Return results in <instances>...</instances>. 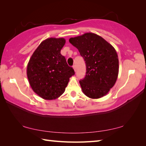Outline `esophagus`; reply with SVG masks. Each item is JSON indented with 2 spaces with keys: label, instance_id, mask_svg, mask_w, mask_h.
<instances>
[{
  "label": "esophagus",
  "instance_id": "esophagus-1",
  "mask_svg": "<svg viewBox=\"0 0 146 146\" xmlns=\"http://www.w3.org/2000/svg\"><path fill=\"white\" fill-rule=\"evenodd\" d=\"M73 68L74 70H75V71H76V67L75 65H73Z\"/></svg>",
  "mask_w": 146,
  "mask_h": 146
}]
</instances>
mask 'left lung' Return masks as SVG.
Segmentation results:
<instances>
[{"label": "left lung", "mask_w": 146, "mask_h": 146, "mask_svg": "<svg viewBox=\"0 0 146 146\" xmlns=\"http://www.w3.org/2000/svg\"><path fill=\"white\" fill-rule=\"evenodd\" d=\"M69 41L78 49L86 63V76L80 81L83 94L92 99L106 95L119 74L115 49L103 38L92 33L71 38Z\"/></svg>", "instance_id": "8db88e82"}]
</instances>
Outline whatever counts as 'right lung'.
Returning a JSON list of instances; mask_svg holds the SVG:
<instances>
[{
  "label": "right lung",
  "mask_w": 146,
  "mask_h": 146,
  "mask_svg": "<svg viewBox=\"0 0 146 146\" xmlns=\"http://www.w3.org/2000/svg\"><path fill=\"white\" fill-rule=\"evenodd\" d=\"M66 42L63 38L44 40L33 52L27 66L31 87L44 100H54L65 91L75 71L68 66L61 49Z\"/></svg>",
  "instance_id": "obj_1"
}]
</instances>
